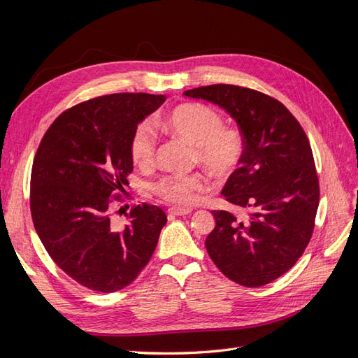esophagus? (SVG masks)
<instances>
[{
  "label": "esophagus",
  "instance_id": "34e87169",
  "mask_svg": "<svg viewBox=\"0 0 358 358\" xmlns=\"http://www.w3.org/2000/svg\"><path fill=\"white\" fill-rule=\"evenodd\" d=\"M169 215H173V216H185V215H189L191 213V209H179V208H170L167 210Z\"/></svg>",
  "mask_w": 358,
  "mask_h": 358
}]
</instances>
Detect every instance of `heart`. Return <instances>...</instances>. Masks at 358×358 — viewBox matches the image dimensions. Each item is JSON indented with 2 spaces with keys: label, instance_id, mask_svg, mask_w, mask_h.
Returning <instances> with one entry per match:
<instances>
[{
  "label": "heart",
  "instance_id": "b5f03b06",
  "mask_svg": "<svg viewBox=\"0 0 358 358\" xmlns=\"http://www.w3.org/2000/svg\"><path fill=\"white\" fill-rule=\"evenodd\" d=\"M159 125L171 136L185 140L192 146V158L210 175L229 178L241 166L245 157V137L239 128L225 127L222 116L210 107L185 103L170 110ZM157 134L149 122L138 124L129 142L131 158L140 167L155 161ZM206 182L200 175H169L152 183V192L162 201L185 208L196 200Z\"/></svg>",
  "mask_w": 358,
  "mask_h": 358
}]
</instances>
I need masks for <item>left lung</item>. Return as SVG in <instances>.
<instances>
[{"mask_svg": "<svg viewBox=\"0 0 358 358\" xmlns=\"http://www.w3.org/2000/svg\"><path fill=\"white\" fill-rule=\"evenodd\" d=\"M218 104L245 137V157L222 189L242 216L213 210L206 249L236 284L263 287L287 273L310 241L320 182L306 133L276 99L236 85H209L183 92Z\"/></svg>", "mask_w": 358, "mask_h": 358, "instance_id": "8db88e82", "label": "left lung"}]
</instances>
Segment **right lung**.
Wrapping results in <instances>:
<instances>
[{"mask_svg": "<svg viewBox=\"0 0 358 358\" xmlns=\"http://www.w3.org/2000/svg\"><path fill=\"white\" fill-rule=\"evenodd\" d=\"M164 101L143 92L96 96L62 112L41 138L31 170L32 222L50 258L82 287L122 289L155 251L167 222L158 206H133L124 227L112 216L133 171L134 129Z\"/></svg>", "mask_w": 358, "mask_h": 358, "instance_id": "1", "label": "right lung"}]
</instances>
